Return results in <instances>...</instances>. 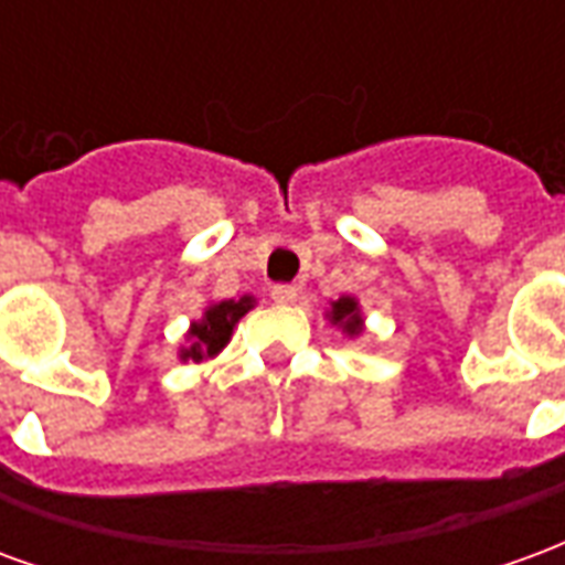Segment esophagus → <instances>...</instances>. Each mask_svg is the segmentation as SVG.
<instances>
[{"instance_id": "34e87169", "label": "esophagus", "mask_w": 565, "mask_h": 565, "mask_svg": "<svg viewBox=\"0 0 565 565\" xmlns=\"http://www.w3.org/2000/svg\"><path fill=\"white\" fill-rule=\"evenodd\" d=\"M296 296H299V290H296L294 284H275V287H271V299H275L278 306H290V302H296Z\"/></svg>"}]
</instances>
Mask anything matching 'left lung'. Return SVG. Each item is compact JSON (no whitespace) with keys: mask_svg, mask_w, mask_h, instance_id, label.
<instances>
[{"mask_svg":"<svg viewBox=\"0 0 565 565\" xmlns=\"http://www.w3.org/2000/svg\"><path fill=\"white\" fill-rule=\"evenodd\" d=\"M330 318L332 323H342L348 335H356V332H360V311H356L354 299H348V296H342L339 302H332Z\"/></svg>","mask_w":565,"mask_h":565,"instance_id":"obj_1","label":"left lung"}]
</instances>
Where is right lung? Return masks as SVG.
I'll list each match as a JSON object with an SVG mask.
<instances>
[{"instance_id": "add662e5", "label": "right lung", "mask_w": 565, "mask_h": 565, "mask_svg": "<svg viewBox=\"0 0 565 565\" xmlns=\"http://www.w3.org/2000/svg\"><path fill=\"white\" fill-rule=\"evenodd\" d=\"M250 306H254L250 296H242L238 302H235V299H226L221 306H211L209 311H205V318L190 327V339H193V344H190L186 351H181V356L199 363V360H205V356L217 354L223 344L230 342V335H233V327L238 323V318H242Z\"/></svg>"}]
</instances>
